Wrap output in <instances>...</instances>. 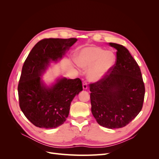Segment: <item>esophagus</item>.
I'll return each instance as SVG.
<instances>
[{
  "label": "esophagus",
  "mask_w": 159,
  "mask_h": 159,
  "mask_svg": "<svg viewBox=\"0 0 159 159\" xmlns=\"http://www.w3.org/2000/svg\"><path fill=\"white\" fill-rule=\"evenodd\" d=\"M87 88H88V83H87V81H84V82H83V89H86Z\"/></svg>",
  "instance_id": "34e87169"
}]
</instances>
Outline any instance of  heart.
Instances as JSON below:
<instances>
[{
  "label": "heart",
  "instance_id": "heart-1",
  "mask_svg": "<svg viewBox=\"0 0 159 159\" xmlns=\"http://www.w3.org/2000/svg\"><path fill=\"white\" fill-rule=\"evenodd\" d=\"M116 57L113 52L98 46L86 47L77 54L75 61L80 67L89 68L88 78L98 81L108 75L113 68Z\"/></svg>",
  "mask_w": 159,
  "mask_h": 159
}]
</instances>
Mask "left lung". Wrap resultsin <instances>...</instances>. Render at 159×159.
Segmentation results:
<instances>
[{
	"mask_svg": "<svg viewBox=\"0 0 159 159\" xmlns=\"http://www.w3.org/2000/svg\"><path fill=\"white\" fill-rule=\"evenodd\" d=\"M117 50L116 61L105 78L89 84L91 113L108 129L124 127L141 111L145 98L141 71L123 45L109 43Z\"/></svg>",
	"mask_w": 159,
	"mask_h": 159,
	"instance_id": "1",
	"label": "left lung"
}]
</instances>
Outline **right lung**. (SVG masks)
Masks as SVG:
<instances>
[{
	"mask_svg": "<svg viewBox=\"0 0 159 159\" xmlns=\"http://www.w3.org/2000/svg\"><path fill=\"white\" fill-rule=\"evenodd\" d=\"M76 41L74 38H44L34 46L24 63L18 85L19 105L36 127L53 129L61 125L68 117L71 101L83 90L80 78H63L51 88L41 80L50 61L61 59Z\"/></svg>",
	"mask_w": 159,
	"mask_h": 159,
	"instance_id": "add662e5",
	"label": "right lung"
}]
</instances>
